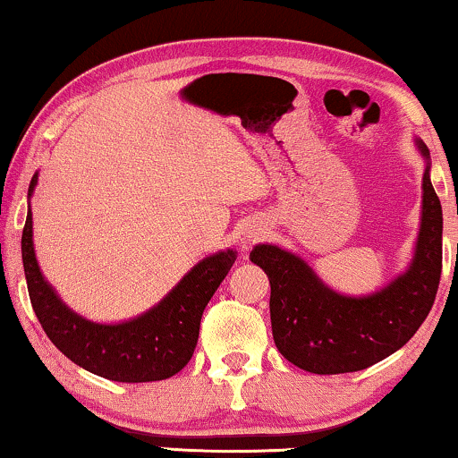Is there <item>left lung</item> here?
I'll return each mask as SVG.
<instances>
[{"mask_svg":"<svg viewBox=\"0 0 458 458\" xmlns=\"http://www.w3.org/2000/svg\"><path fill=\"white\" fill-rule=\"evenodd\" d=\"M425 160L421 227L404 273L369 296L331 290L309 262L273 243H259L250 260L271 284L275 346L287 360L317 375L360 371L404 346L434 306L442 275V204L429 179V149L415 140Z\"/></svg>","mask_w":458,"mask_h":458,"instance_id":"8db88e82","label":"left lung"}]
</instances>
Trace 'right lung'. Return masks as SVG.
Wrapping results in <instances>:
<instances>
[{
    "instance_id": "obj_1",
    "label": "right lung",
    "mask_w": 458,
    "mask_h": 458,
    "mask_svg": "<svg viewBox=\"0 0 458 458\" xmlns=\"http://www.w3.org/2000/svg\"><path fill=\"white\" fill-rule=\"evenodd\" d=\"M37 177L39 174L35 173L30 179L29 199L35 191ZM235 259V250L206 256L143 315L124 323H93L68 309L43 277L33 248L30 204L22 229L24 277L43 331L74 365L124 384L168 379L190 362L198 344L202 312Z\"/></svg>"
}]
</instances>
